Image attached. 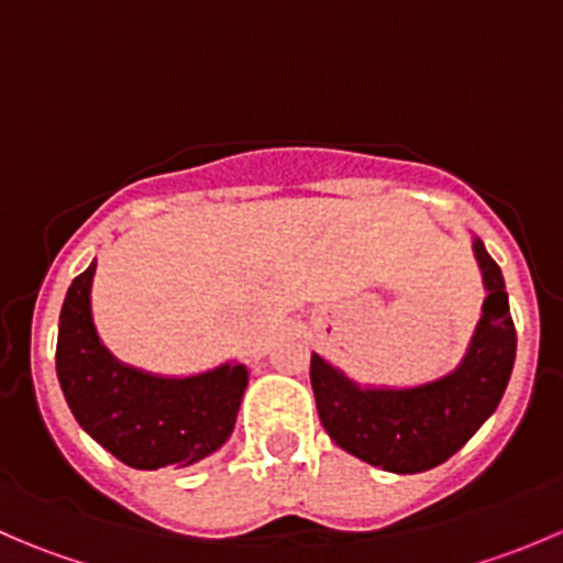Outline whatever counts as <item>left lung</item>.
Masks as SVG:
<instances>
[{
	"mask_svg": "<svg viewBox=\"0 0 563 563\" xmlns=\"http://www.w3.org/2000/svg\"><path fill=\"white\" fill-rule=\"evenodd\" d=\"M487 299L471 349L450 376L413 389H360L321 356L310 360L316 408L340 450L395 474H419L450 460L496 411L515 365V323L504 277L474 240Z\"/></svg>",
	"mask_w": 563,
	"mask_h": 563,
	"instance_id": "8db88e82",
	"label": "left lung"
}]
</instances>
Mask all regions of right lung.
<instances>
[{"mask_svg": "<svg viewBox=\"0 0 563 563\" xmlns=\"http://www.w3.org/2000/svg\"><path fill=\"white\" fill-rule=\"evenodd\" d=\"M95 264L67 288L56 340V376L73 417L113 457L139 471L198 463L229 441L247 387L242 365L190 378H157L113 360L95 334Z\"/></svg>", "mask_w": 563, "mask_h": 563, "instance_id": "obj_1", "label": "right lung"}]
</instances>
